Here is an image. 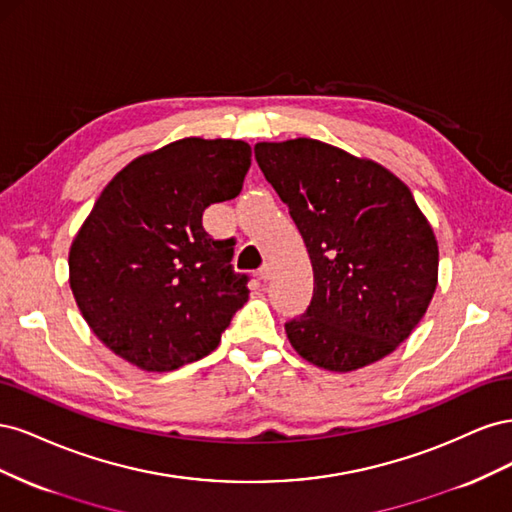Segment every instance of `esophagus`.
I'll return each instance as SVG.
<instances>
[{
	"label": "esophagus",
	"instance_id": "34e87169",
	"mask_svg": "<svg viewBox=\"0 0 512 512\" xmlns=\"http://www.w3.org/2000/svg\"><path fill=\"white\" fill-rule=\"evenodd\" d=\"M258 275H260L262 282H269L271 277H273V267H271V265H262L260 271H258Z\"/></svg>",
	"mask_w": 512,
	"mask_h": 512
}]
</instances>
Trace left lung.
Listing matches in <instances>:
<instances>
[{
    "label": "left lung",
    "mask_w": 512,
    "mask_h": 512,
    "mask_svg": "<svg viewBox=\"0 0 512 512\" xmlns=\"http://www.w3.org/2000/svg\"><path fill=\"white\" fill-rule=\"evenodd\" d=\"M254 153L314 269L312 301L286 322L292 348L329 371L384 359L421 322L438 284V241L408 185L314 138L258 143Z\"/></svg>",
    "instance_id": "obj_1"
}]
</instances>
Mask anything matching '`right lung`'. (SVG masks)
<instances>
[{
	"label": "right lung",
	"instance_id": "add662e5",
	"mask_svg": "<svg viewBox=\"0 0 512 512\" xmlns=\"http://www.w3.org/2000/svg\"><path fill=\"white\" fill-rule=\"evenodd\" d=\"M252 147L181 138L132 160L102 190L70 247V288L100 342L145 371H173L218 348L247 301L203 211L239 196Z\"/></svg>",
	"mask_w": 512,
	"mask_h": 512
}]
</instances>
